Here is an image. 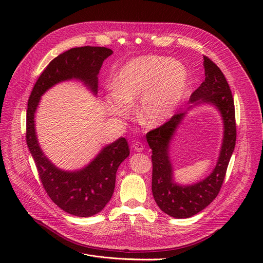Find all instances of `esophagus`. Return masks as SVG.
<instances>
[{"mask_svg":"<svg viewBox=\"0 0 263 263\" xmlns=\"http://www.w3.org/2000/svg\"><path fill=\"white\" fill-rule=\"evenodd\" d=\"M132 147H133V149L135 151H137V153H141V151H143L144 148H145V146H144V144L142 142H135Z\"/></svg>","mask_w":263,"mask_h":263,"instance_id":"34e87169","label":"esophagus"}]
</instances>
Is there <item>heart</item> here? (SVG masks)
<instances>
[{
    "instance_id": "heart-1",
    "label": "heart",
    "mask_w": 263,
    "mask_h": 263,
    "mask_svg": "<svg viewBox=\"0 0 263 263\" xmlns=\"http://www.w3.org/2000/svg\"><path fill=\"white\" fill-rule=\"evenodd\" d=\"M113 85L114 89L104 96V105L110 115L129 116L131 106L140 100V121L156 127L168 120L183 101L189 88V73L180 62L143 55L119 69Z\"/></svg>"
}]
</instances>
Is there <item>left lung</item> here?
Masks as SVG:
<instances>
[{"mask_svg": "<svg viewBox=\"0 0 263 263\" xmlns=\"http://www.w3.org/2000/svg\"><path fill=\"white\" fill-rule=\"evenodd\" d=\"M204 81L190 97V106L174 115L163 126L147 133V142L153 150V195L159 208L175 218H187L208 206L222 187L226 171L236 146L237 130L234 103L230 87L220 69L203 57ZM212 105L223 120V142L219 159L212 174L200 182L180 185L174 181L170 160V145L189 110L198 105Z\"/></svg>", "mask_w": 263, "mask_h": 263, "instance_id": "left-lung-1", "label": "left lung"}]
</instances>
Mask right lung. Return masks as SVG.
<instances>
[{
    "label": "right lung",
    "instance_id": "obj_1",
    "mask_svg": "<svg viewBox=\"0 0 263 263\" xmlns=\"http://www.w3.org/2000/svg\"><path fill=\"white\" fill-rule=\"evenodd\" d=\"M112 54L110 49L90 46L73 48L60 54L38 78L27 103L26 144L40 180L55 204L80 217L99 213L112 198L117 170L130 155L128 143L124 137H119L105 145L84 167L65 171L54 165L41 149L36 134L35 114L43 95L62 82H82L97 96L99 71L104 60Z\"/></svg>",
    "mask_w": 263,
    "mask_h": 263
}]
</instances>
